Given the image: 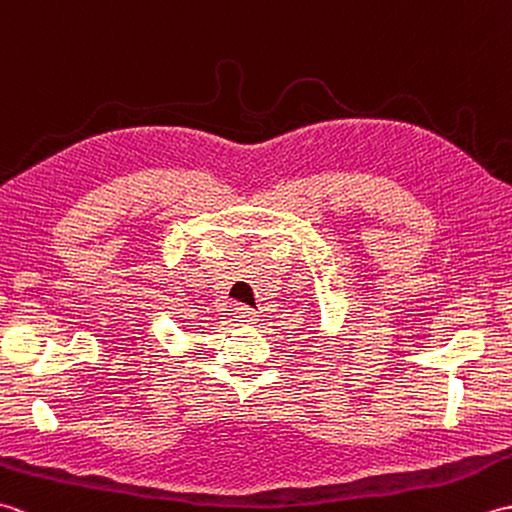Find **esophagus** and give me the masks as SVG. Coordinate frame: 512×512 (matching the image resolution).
<instances>
[{
  "label": "esophagus",
  "mask_w": 512,
  "mask_h": 512,
  "mask_svg": "<svg viewBox=\"0 0 512 512\" xmlns=\"http://www.w3.org/2000/svg\"><path fill=\"white\" fill-rule=\"evenodd\" d=\"M233 317H235L239 323H244V325H253V323L259 321V314H257L253 308L242 306V303H237V306L233 308Z\"/></svg>",
  "instance_id": "esophagus-1"
}]
</instances>
